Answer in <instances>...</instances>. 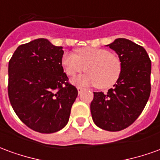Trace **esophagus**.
<instances>
[{"mask_svg":"<svg viewBox=\"0 0 160 160\" xmlns=\"http://www.w3.org/2000/svg\"><path fill=\"white\" fill-rule=\"evenodd\" d=\"M77 90H78V92H79V93H80V92H81L84 90V88L81 87H77Z\"/></svg>","mask_w":160,"mask_h":160,"instance_id":"esophagus-1","label":"esophagus"}]
</instances>
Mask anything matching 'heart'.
<instances>
[{"mask_svg":"<svg viewBox=\"0 0 160 160\" xmlns=\"http://www.w3.org/2000/svg\"><path fill=\"white\" fill-rule=\"evenodd\" d=\"M62 65L65 73L73 77L87 72L83 76L73 79L76 85H95V87L105 90L117 83L122 70V61L117 55L109 50L95 47H84L77 49L76 55L66 52L62 57Z\"/></svg>","mask_w":160,"mask_h":160,"instance_id":"1","label":"heart"}]
</instances>
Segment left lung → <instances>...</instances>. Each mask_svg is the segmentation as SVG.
<instances>
[{"label": "left lung", "instance_id": "8db88e82", "mask_svg": "<svg viewBox=\"0 0 160 160\" xmlns=\"http://www.w3.org/2000/svg\"><path fill=\"white\" fill-rule=\"evenodd\" d=\"M122 61L120 79L107 93L93 92L91 113L102 129L120 131L136 120L151 92V60L146 49L126 38L108 44Z\"/></svg>", "mask_w": 160, "mask_h": 160}]
</instances>
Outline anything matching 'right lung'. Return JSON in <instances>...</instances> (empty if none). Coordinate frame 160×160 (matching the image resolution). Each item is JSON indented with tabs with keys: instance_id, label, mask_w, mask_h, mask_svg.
Instances as JSON below:
<instances>
[{
	"instance_id": "1",
	"label": "right lung",
	"mask_w": 160,
	"mask_h": 160,
	"mask_svg": "<svg viewBox=\"0 0 160 160\" xmlns=\"http://www.w3.org/2000/svg\"><path fill=\"white\" fill-rule=\"evenodd\" d=\"M62 47L38 38L19 45L8 63V97L18 118L32 130L51 134L68 122L78 95L63 72Z\"/></svg>"
}]
</instances>
